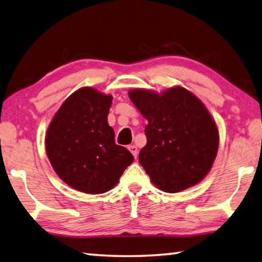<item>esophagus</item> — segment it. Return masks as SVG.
Masks as SVG:
<instances>
[{"mask_svg":"<svg viewBox=\"0 0 262 262\" xmlns=\"http://www.w3.org/2000/svg\"><path fill=\"white\" fill-rule=\"evenodd\" d=\"M127 149L131 151V154L133 155V157H135V159H137V155H138V148H137V146L131 145V146L127 147Z\"/></svg>","mask_w":262,"mask_h":262,"instance_id":"esophagus-1","label":"esophagus"}]
</instances>
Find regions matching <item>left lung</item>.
I'll list each match as a JSON object with an SVG mask.
<instances>
[{
    "label": "left lung",
    "mask_w": 262,
    "mask_h": 262,
    "mask_svg": "<svg viewBox=\"0 0 262 262\" xmlns=\"http://www.w3.org/2000/svg\"><path fill=\"white\" fill-rule=\"evenodd\" d=\"M129 98L148 121L139 162L154 186L179 192L200 184L219 147L218 126L204 103L179 85L160 93L132 89Z\"/></svg>",
    "instance_id": "left-lung-1"
}]
</instances>
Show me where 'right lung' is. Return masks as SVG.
<instances>
[{
	"label": "right lung",
	"mask_w": 262,
	"mask_h": 262,
	"mask_svg": "<svg viewBox=\"0 0 262 262\" xmlns=\"http://www.w3.org/2000/svg\"><path fill=\"white\" fill-rule=\"evenodd\" d=\"M112 101V95L80 88L62 102L46 132V151L54 172L85 194L111 190L135 160L115 144L107 121Z\"/></svg>",
	"instance_id": "1"
}]
</instances>
